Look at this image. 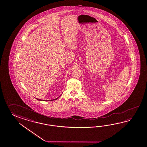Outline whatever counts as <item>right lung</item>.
Returning <instances> with one entry per match:
<instances>
[{
  "label": "right lung",
  "mask_w": 147,
  "mask_h": 147,
  "mask_svg": "<svg viewBox=\"0 0 147 147\" xmlns=\"http://www.w3.org/2000/svg\"><path fill=\"white\" fill-rule=\"evenodd\" d=\"M61 95H60V96H61ZM60 96H59V97H60ZM59 97H58L57 98H55V99H52V100H49L50 101V100H57V99H58V98H59ZM36 99H37V100H40V101H48V100H41V99H38V98H36ZM48 101H49V100H48Z\"/></svg>",
  "instance_id": "right-lung-1"
}]
</instances>
